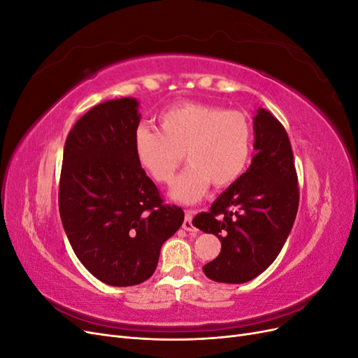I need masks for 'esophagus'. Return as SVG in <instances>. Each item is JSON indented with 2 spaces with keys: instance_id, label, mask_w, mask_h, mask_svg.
<instances>
[{
  "instance_id": "obj_1",
  "label": "esophagus",
  "mask_w": 358,
  "mask_h": 358,
  "mask_svg": "<svg viewBox=\"0 0 358 358\" xmlns=\"http://www.w3.org/2000/svg\"><path fill=\"white\" fill-rule=\"evenodd\" d=\"M182 229L185 231H189V233H196V227L192 225V212L187 210L185 220H183V224H182Z\"/></svg>"
}]
</instances>
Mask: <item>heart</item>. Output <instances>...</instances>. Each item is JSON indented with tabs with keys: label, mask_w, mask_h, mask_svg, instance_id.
I'll return each instance as SVG.
<instances>
[{
	"label": "heart",
	"mask_w": 358,
	"mask_h": 358,
	"mask_svg": "<svg viewBox=\"0 0 358 358\" xmlns=\"http://www.w3.org/2000/svg\"><path fill=\"white\" fill-rule=\"evenodd\" d=\"M159 128H136L134 154L150 178L169 185L183 152L188 166L171 188V197L180 203L199 201L210 183L216 188L230 185L251 158L252 127L241 112L182 103L159 115Z\"/></svg>",
	"instance_id": "heart-1"
}]
</instances>
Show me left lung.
Wrapping results in <instances>:
<instances>
[{
    "label": "left lung",
    "mask_w": 358,
    "mask_h": 358,
    "mask_svg": "<svg viewBox=\"0 0 358 358\" xmlns=\"http://www.w3.org/2000/svg\"><path fill=\"white\" fill-rule=\"evenodd\" d=\"M254 133L251 166L209 212L192 220L194 227L221 242L220 255L203 266L215 282L243 284L263 273L279 255L297 215V173L285 128L258 109Z\"/></svg>",
    "instance_id": "1"
}]
</instances>
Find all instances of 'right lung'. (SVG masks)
<instances>
[{"instance_id":"obj_1","label":"right lung","mask_w":358,"mask_h":358,"mask_svg":"<svg viewBox=\"0 0 358 358\" xmlns=\"http://www.w3.org/2000/svg\"><path fill=\"white\" fill-rule=\"evenodd\" d=\"M136 99L109 100L74 124L64 146L59 215L73 251L101 282L129 287L155 272L161 246L183 222L134 154Z\"/></svg>"}]
</instances>
